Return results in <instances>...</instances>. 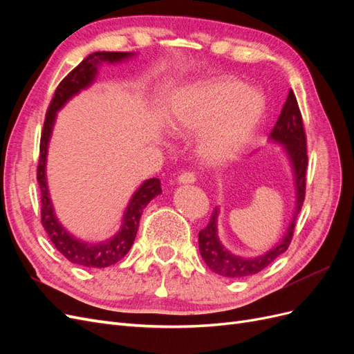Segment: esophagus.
<instances>
[{"instance_id": "obj_1", "label": "esophagus", "mask_w": 354, "mask_h": 354, "mask_svg": "<svg viewBox=\"0 0 354 354\" xmlns=\"http://www.w3.org/2000/svg\"><path fill=\"white\" fill-rule=\"evenodd\" d=\"M177 181H178V183H181V185L195 183V181H196V174L194 173V171H186V173H181L177 177Z\"/></svg>"}]
</instances>
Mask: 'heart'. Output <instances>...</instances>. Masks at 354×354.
Segmentation results:
<instances>
[{
  "instance_id": "1",
  "label": "heart",
  "mask_w": 354,
  "mask_h": 354,
  "mask_svg": "<svg viewBox=\"0 0 354 354\" xmlns=\"http://www.w3.org/2000/svg\"><path fill=\"white\" fill-rule=\"evenodd\" d=\"M263 112V100L233 80H212L180 95L173 112L178 133L202 131L199 155L208 164L232 159L250 140Z\"/></svg>"
}]
</instances>
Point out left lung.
Segmentation results:
<instances>
[{
    "label": "left lung",
    "instance_id": "obj_1",
    "mask_svg": "<svg viewBox=\"0 0 354 354\" xmlns=\"http://www.w3.org/2000/svg\"><path fill=\"white\" fill-rule=\"evenodd\" d=\"M270 138L276 143L285 145L286 152L289 155L294 168L295 178V190H297V202L294 218L289 224L286 234L283 239L277 243L273 250L266 252L264 255L255 257V259H242V257L233 255L220 243L217 236V214L218 208H214L211 218L205 229L199 232V251L203 261L207 263L209 269L220 276L226 277H248L266 269L267 266L272 264L277 257L283 254L294 236L295 221L299 211H301L303 202L306 198V174L308 165L307 156V138L304 131L303 116L298 108V102L292 90H289L286 102L282 108V112L277 118L276 125L270 131Z\"/></svg>",
    "mask_w": 354,
    "mask_h": 354
}]
</instances>
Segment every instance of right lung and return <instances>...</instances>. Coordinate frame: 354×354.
Returning a JSON list of instances; mask_svg holds the SVG:
<instances>
[{"mask_svg":"<svg viewBox=\"0 0 354 354\" xmlns=\"http://www.w3.org/2000/svg\"><path fill=\"white\" fill-rule=\"evenodd\" d=\"M130 56H133V53L128 51H95L85 57L80 65L72 69L57 85L55 95H53L47 109L44 127H42L41 133L39 160L37 167V180L41 190V223L42 226H44L51 243L56 246V250L71 263L84 267H99V269H102V267L112 266L124 259L136 239L138 221H140L145 207L162 192V189H160V181L158 178H149L140 186V189L136 192L130 203H128V208L124 214L122 227L116 236H113L108 242L102 243L82 242L71 236V234L60 226V223L55 216V211H53L46 180L47 146L53 124H55L56 112L72 97L73 94H77L80 90L85 88L93 82L95 72H97L99 63L121 62Z\"/></svg>","mask_w":354,"mask_h":354,"instance_id":"obj_1","label":"right lung"}]
</instances>
